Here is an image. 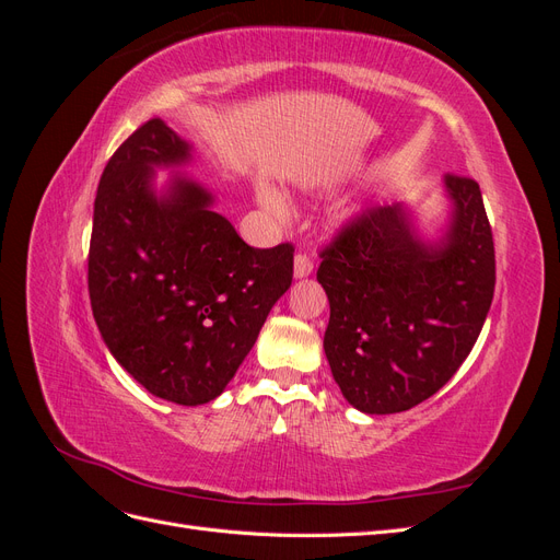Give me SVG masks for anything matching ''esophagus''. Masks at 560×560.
<instances>
[{
	"label": "esophagus",
	"instance_id": "esophagus-1",
	"mask_svg": "<svg viewBox=\"0 0 560 560\" xmlns=\"http://www.w3.org/2000/svg\"><path fill=\"white\" fill-rule=\"evenodd\" d=\"M313 268H315V264H313L311 254L299 252L296 257H294V278H306V276H311Z\"/></svg>",
	"mask_w": 560,
	"mask_h": 560
}]
</instances>
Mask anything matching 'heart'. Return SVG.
<instances>
[{
	"instance_id": "1",
	"label": "heart",
	"mask_w": 560,
	"mask_h": 560,
	"mask_svg": "<svg viewBox=\"0 0 560 560\" xmlns=\"http://www.w3.org/2000/svg\"><path fill=\"white\" fill-rule=\"evenodd\" d=\"M261 202H264V206H266L268 210H273V212L280 210V198H278L273 191L264 189V191H261Z\"/></svg>"
}]
</instances>
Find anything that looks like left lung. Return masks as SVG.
<instances>
[{
	"instance_id": "1",
	"label": "left lung",
	"mask_w": 560,
	"mask_h": 560,
	"mask_svg": "<svg viewBox=\"0 0 560 560\" xmlns=\"http://www.w3.org/2000/svg\"><path fill=\"white\" fill-rule=\"evenodd\" d=\"M453 222L430 247L401 206L366 208L319 252L329 299L325 352L343 397L399 413L444 387L481 334L495 292V247L479 184L446 175Z\"/></svg>"
}]
</instances>
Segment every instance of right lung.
<instances>
[{
    "mask_svg": "<svg viewBox=\"0 0 560 560\" xmlns=\"http://www.w3.org/2000/svg\"><path fill=\"white\" fill-rule=\"evenodd\" d=\"M186 159L161 118L114 151L95 196L89 294L116 362L151 395L196 406L224 393L290 290L294 245L249 247L191 179L159 200L151 167Z\"/></svg>",
    "mask_w": 560,
    "mask_h": 560,
    "instance_id": "obj_1",
    "label": "right lung"
}]
</instances>
